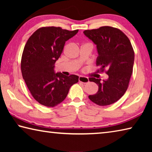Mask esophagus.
I'll return each mask as SVG.
<instances>
[{"label":"esophagus","mask_w":152,"mask_h":152,"mask_svg":"<svg viewBox=\"0 0 152 152\" xmlns=\"http://www.w3.org/2000/svg\"><path fill=\"white\" fill-rule=\"evenodd\" d=\"M79 82H82V83H87L89 82V80L88 77L80 76L79 77Z\"/></svg>","instance_id":"obj_1"}]
</instances>
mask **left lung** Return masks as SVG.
Masks as SVG:
<instances>
[{
	"label": "left lung",
	"mask_w": 152,
	"mask_h": 152,
	"mask_svg": "<svg viewBox=\"0 0 152 152\" xmlns=\"http://www.w3.org/2000/svg\"><path fill=\"white\" fill-rule=\"evenodd\" d=\"M83 33L96 45V66L101 70L106 68L109 76L102 82L101 79L89 78L99 86V91L88 98L100 106L111 104L119 100L128 88L134 64L132 45L127 36L117 28L103 26Z\"/></svg>",
	"instance_id": "1"
}]
</instances>
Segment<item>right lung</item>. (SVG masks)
I'll return each mask as SVG.
<instances>
[{
    "instance_id": "obj_1",
    "label": "right lung",
    "mask_w": 152,
    "mask_h": 152,
    "mask_svg": "<svg viewBox=\"0 0 152 152\" xmlns=\"http://www.w3.org/2000/svg\"><path fill=\"white\" fill-rule=\"evenodd\" d=\"M78 30L42 27L33 33L25 45L20 68L23 78L33 97L41 104L53 107L66 99L70 87L78 82L76 75L55 72L66 41Z\"/></svg>"
}]
</instances>
